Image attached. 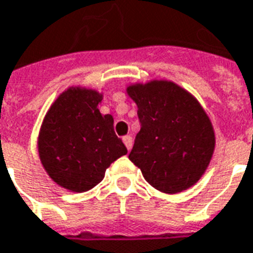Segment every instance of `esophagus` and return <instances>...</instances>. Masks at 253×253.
I'll list each match as a JSON object with an SVG mask.
<instances>
[{"instance_id":"esophagus-1","label":"esophagus","mask_w":253,"mask_h":253,"mask_svg":"<svg viewBox=\"0 0 253 253\" xmlns=\"http://www.w3.org/2000/svg\"><path fill=\"white\" fill-rule=\"evenodd\" d=\"M122 140H123V143H125V146L127 147V150H130L131 146H132V138H131L130 135H126V136H123Z\"/></svg>"}]
</instances>
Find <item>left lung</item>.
Returning <instances> with one entry per match:
<instances>
[{"label":"left lung","mask_w":253,"mask_h":253,"mask_svg":"<svg viewBox=\"0 0 253 253\" xmlns=\"http://www.w3.org/2000/svg\"><path fill=\"white\" fill-rule=\"evenodd\" d=\"M138 106L140 131L128 159L157 190L176 194L195 184L215 147L212 125L194 96L172 82L127 88Z\"/></svg>","instance_id":"left-lung-1"}]
</instances>
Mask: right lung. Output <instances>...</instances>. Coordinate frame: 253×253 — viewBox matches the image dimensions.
Returning a JSON list of instances; mask_svg holds the SVG:
<instances>
[{"label": "right lung", "mask_w": 253, "mask_h": 253, "mask_svg": "<svg viewBox=\"0 0 253 253\" xmlns=\"http://www.w3.org/2000/svg\"><path fill=\"white\" fill-rule=\"evenodd\" d=\"M101 101L96 91L69 88L50 107L41 127L38 152L46 172L74 192L95 187L106 169L127 154L113 117L99 113Z\"/></svg>", "instance_id": "1"}]
</instances>
